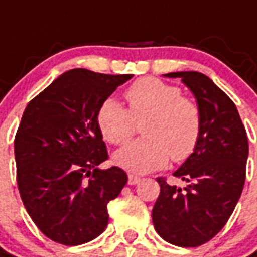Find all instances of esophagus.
<instances>
[{
  "label": "esophagus",
  "mask_w": 257,
  "mask_h": 257,
  "mask_svg": "<svg viewBox=\"0 0 257 257\" xmlns=\"http://www.w3.org/2000/svg\"><path fill=\"white\" fill-rule=\"evenodd\" d=\"M139 182H140L139 176H135V175H129L128 176V184H131V186L139 183Z\"/></svg>",
  "instance_id": "34e87169"
}]
</instances>
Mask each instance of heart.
Here are the masks:
<instances>
[{"mask_svg": "<svg viewBox=\"0 0 257 257\" xmlns=\"http://www.w3.org/2000/svg\"><path fill=\"white\" fill-rule=\"evenodd\" d=\"M129 108L106 99L97 110L96 122L111 145H125L142 123L145 138L131 142L114 154V161L129 172L145 173L164 167L169 158L180 162L197 149L202 134L201 108L176 85L146 77L125 92Z\"/></svg>", "mask_w": 257, "mask_h": 257, "instance_id": "b5f03b06", "label": "heart"}]
</instances>
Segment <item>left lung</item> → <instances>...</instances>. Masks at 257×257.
I'll use <instances>...</instances> for the list:
<instances>
[{"label": "left lung", "mask_w": 257, "mask_h": 257, "mask_svg": "<svg viewBox=\"0 0 257 257\" xmlns=\"http://www.w3.org/2000/svg\"><path fill=\"white\" fill-rule=\"evenodd\" d=\"M180 78L193 92L202 112V134L197 149L173 176L176 187L158 178L160 195L153 208L156 231L167 242L195 248L224 227L242 193L249 145L234 101L205 74H164Z\"/></svg>", "instance_id": "obj_1"}]
</instances>
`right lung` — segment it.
<instances>
[{
    "mask_svg": "<svg viewBox=\"0 0 257 257\" xmlns=\"http://www.w3.org/2000/svg\"><path fill=\"white\" fill-rule=\"evenodd\" d=\"M132 77L74 68L26 107L15 136L18 187L36 226L55 242L75 246L106 230L107 204L128 176L118 167L97 168L108 153L96 115Z\"/></svg>",
    "mask_w": 257,
    "mask_h": 257,
    "instance_id": "obj_1",
    "label": "right lung"
}]
</instances>
